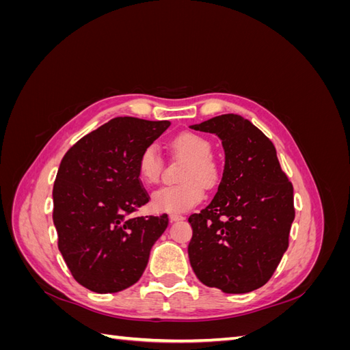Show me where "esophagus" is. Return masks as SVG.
<instances>
[{"mask_svg": "<svg viewBox=\"0 0 350 350\" xmlns=\"http://www.w3.org/2000/svg\"><path fill=\"white\" fill-rule=\"evenodd\" d=\"M169 219H171V221H181V220H184L185 217L181 216V215H171V216H169Z\"/></svg>", "mask_w": 350, "mask_h": 350, "instance_id": "obj_1", "label": "esophagus"}]
</instances>
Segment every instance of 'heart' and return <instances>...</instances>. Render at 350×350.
Returning <instances> with one entry per match:
<instances>
[{
	"label": "heart",
	"mask_w": 350,
	"mask_h": 350,
	"mask_svg": "<svg viewBox=\"0 0 350 350\" xmlns=\"http://www.w3.org/2000/svg\"><path fill=\"white\" fill-rule=\"evenodd\" d=\"M172 149L188 159L178 185H166L152 196V207L165 213H183L191 210L204 198V186L217 183V167L211 161V146L198 134L183 133L171 142ZM137 171L146 184H156L162 172V159L154 146H147L137 163Z\"/></svg>",
	"instance_id": "b5f03b06"
}]
</instances>
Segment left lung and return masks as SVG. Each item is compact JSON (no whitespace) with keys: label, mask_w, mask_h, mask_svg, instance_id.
Listing matches in <instances>:
<instances>
[{"label":"left lung","mask_w":350,"mask_h":350,"mask_svg":"<svg viewBox=\"0 0 350 350\" xmlns=\"http://www.w3.org/2000/svg\"><path fill=\"white\" fill-rule=\"evenodd\" d=\"M189 126L217 135L225 150L216 196L188 217L189 264L208 288L252 292L270 280L288 250L293 187L273 143L241 115H220Z\"/></svg>","instance_id":"1"}]
</instances>
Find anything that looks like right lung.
I'll use <instances>...</instances> for the list:
<instances>
[{
    "instance_id": "obj_1",
    "label": "right lung",
    "mask_w": 350,
    "mask_h": 350,
    "mask_svg": "<svg viewBox=\"0 0 350 350\" xmlns=\"http://www.w3.org/2000/svg\"><path fill=\"white\" fill-rule=\"evenodd\" d=\"M169 125L118 116L62 157L52 191L58 248L72 278L92 292L115 293L139 282L167 228V215H129L149 201L139 157Z\"/></svg>"
}]
</instances>
